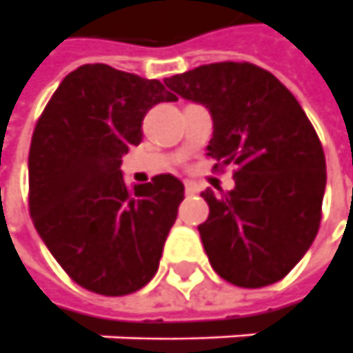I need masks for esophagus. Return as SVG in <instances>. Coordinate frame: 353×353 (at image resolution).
<instances>
[{"label":"esophagus","mask_w":353,"mask_h":353,"mask_svg":"<svg viewBox=\"0 0 353 353\" xmlns=\"http://www.w3.org/2000/svg\"><path fill=\"white\" fill-rule=\"evenodd\" d=\"M184 190H186V194H196L198 192V186H196V182L184 181Z\"/></svg>","instance_id":"34e87169"}]
</instances>
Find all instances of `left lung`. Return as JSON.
<instances>
[{
  "instance_id": "8db88e82",
  "label": "left lung",
  "mask_w": 353,
  "mask_h": 353,
  "mask_svg": "<svg viewBox=\"0 0 353 353\" xmlns=\"http://www.w3.org/2000/svg\"><path fill=\"white\" fill-rule=\"evenodd\" d=\"M165 85L210 110L208 157L237 167L233 190L202 194L210 215L198 231L210 264L241 288L281 280L313 245L326 188L325 151L303 108L252 63H208Z\"/></svg>"
}]
</instances>
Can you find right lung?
I'll return each mask as SVG.
<instances>
[{"mask_svg":"<svg viewBox=\"0 0 353 353\" xmlns=\"http://www.w3.org/2000/svg\"><path fill=\"white\" fill-rule=\"evenodd\" d=\"M165 101L176 97L157 79L85 63L63 77L37 122L30 217L52 256L89 292L128 295L159 268L184 186L159 174L130 188L120 165L141 141L145 112Z\"/></svg>","mask_w":353,"mask_h":353,"instance_id":"add662e5","label":"right lung"}]
</instances>
